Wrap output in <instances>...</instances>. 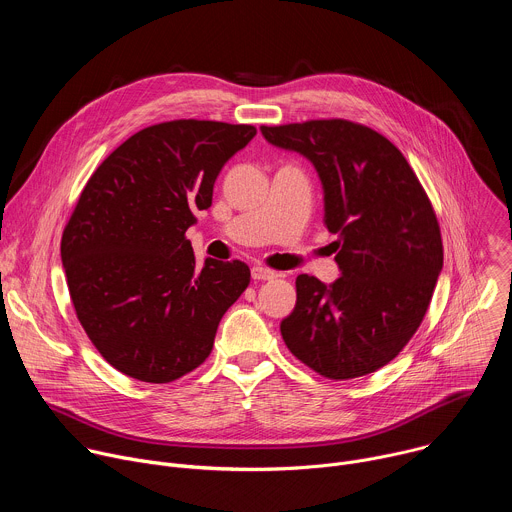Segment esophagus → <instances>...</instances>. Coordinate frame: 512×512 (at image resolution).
Masks as SVG:
<instances>
[{"mask_svg":"<svg viewBox=\"0 0 512 512\" xmlns=\"http://www.w3.org/2000/svg\"><path fill=\"white\" fill-rule=\"evenodd\" d=\"M251 277H253L255 281H269V279H275V277H277V271L267 269V267H261V265H255V267L251 269Z\"/></svg>","mask_w":512,"mask_h":512,"instance_id":"obj_1","label":"esophagus"}]
</instances>
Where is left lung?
I'll return each instance as SVG.
<instances>
[{"label":"left lung","mask_w":512,"mask_h":512,"mask_svg":"<svg viewBox=\"0 0 512 512\" xmlns=\"http://www.w3.org/2000/svg\"><path fill=\"white\" fill-rule=\"evenodd\" d=\"M261 133L314 164L342 271L330 285L298 275L296 308L281 322L283 342L326 379L375 373L417 332L442 271L433 206L405 156L367 125L312 119L261 125Z\"/></svg>","instance_id":"8db88e82"}]
</instances>
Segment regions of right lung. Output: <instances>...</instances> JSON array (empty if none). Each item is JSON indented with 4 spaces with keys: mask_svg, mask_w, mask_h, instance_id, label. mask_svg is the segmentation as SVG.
I'll list each match as a JSON object with an SVG mask.
<instances>
[{
    "mask_svg": "<svg viewBox=\"0 0 512 512\" xmlns=\"http://www.w3.org/2000/svg\"><path fill=\"white\" fill-rule=\"evenodd\" d=\"M253 125L176 119L150 125L93 172L60 241L72 306L119 373L172 383L208 358L216 328L251 281L249 267L206 259L186 239L212 204L223 166Z\"/></svg>",
    "mask_w": 512,
    "mask_h": 512,
    "instance_id": "add662e5",
    "label": "right lung"
}]
</instances>
